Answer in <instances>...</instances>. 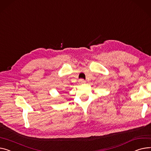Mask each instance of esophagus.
Masks as SVG:
<instances>
[{"label": "esophagus", "mask_w": 151, "mask_h": 151, "mask_svg": "<svg viewBox=\"0 0 151 151\" xmlns=\"http://www.w3.org/2000/svg\"><path fill=\"white\" fill-rule=\"evenodd\" d=\"M79 83H81V84H84V83H86V81L84 79H80L79 80Z\"/></svg>", "instance_id": "esophagus-1"}]
</instances>
